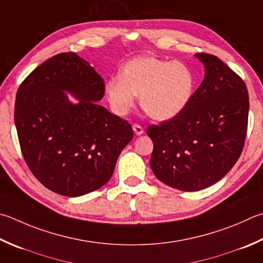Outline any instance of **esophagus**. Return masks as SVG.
<instances>
[{"label": "esophagus", "mask_w": 263, "mask_h": 263, "mask_svg": "<svg viewBox=\"0 0 263 263\" xmlns=\"http://www.w3.org/2000/svg\"><path fill=\"white\" fill-rule=\"evenodd\" d=\"M132 128H133V131H135L137 136H140V135H142V133H144V128H142L139 125V124H135V125L132 126Z\"/></svg>", "instance_id": "obj_1"}]
</instances>
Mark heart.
<instances>
[{"label":"heart","instance_id":"obj_1","mask_svg":"<svg viewBox=\"0 0 263 263\" xmlns=\"http://www.w3.org/2000/svg\"><path fill=\"white\" fill-rule=\"evenodd\" d=\"M194 90L192 70L181 62L157 57H138L123 66L121 76L106 83L109 103L119 116H125L140 95V106L155 121H168L187 106Z\"/></svg>","mask_w":263,"mask_h":263}]
</instances>
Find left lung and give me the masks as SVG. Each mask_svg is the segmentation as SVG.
I'll list each match as a JSON object with an SVG mask.
<instances>
[{
  "mask_svg": "<svg viewBox=\"0 0 263 263\" xmlns=\"http://www.w3.org/2000/svg\"><path fill=\"white\" fill-rule=\"evenodd\" d=\"M204 78L177 116L149 125L151 166L162 183L199 191L217 183L239 159L247 123V87L218 57L198 52Z\"/></svg>",
  "mask_w": 263,
  "mask_h": 263,
  "instance_id": "obj_1",
  "label": "left lung"
}]
</instances>
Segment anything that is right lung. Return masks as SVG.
I'll return each mask as SVG.
<instances>
[{
  "instance_id": "obj_1",
  "label": "right lung",
  "mask_w": 263,
  "mask_h": 263,
  "mask_svg": "<svg viewBox=\"0 0 263 263\" xmlns=\"http://www.w3.org/2000/svg\"><path fill=\"white\" fill-rule=\"evenodd\" d=\"M65 91L80 100L71 104ZM104 82L74 52L50 57L19 86L15 124L24 160L57 194L80 197L108 183L133 138L131 124L100 106Z\"/></svg>"
}]
</instances>
